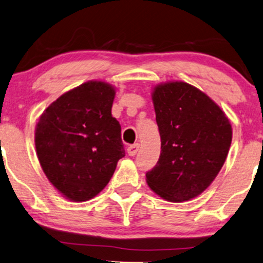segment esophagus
Wrapping results in <instances>:
<instances>
[{
	"instance_id": "obj_1",
	"label": "esophagus",
	"mask_w": 263,
	"mask_h": 263,
	"mask_svg": "<svg viewBox=\"0 0 263 263\" xmlns=\"http://www.w3.org/2000/svg\"><path fill=\"white\" fill-rule=\"evenodd\" d=\"M139 149H140V143H134V145H130L127 148V152H128V154L130 157H133V156H135L136 153L139 152Z\"/></svg>"
}]
</instances>
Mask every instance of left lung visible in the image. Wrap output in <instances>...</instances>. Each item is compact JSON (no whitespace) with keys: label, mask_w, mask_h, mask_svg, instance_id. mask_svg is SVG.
<instances>
[{"label":"left lung","mask_w":263,"mask_h":263,"mask_svg":"<svg viewBox=\"0 0 263 263\" xmlns=\"http://www.w3.org/2000/svg\"><path fill=\"white\" fill-rule=\"evenodd\" d=\"M152 100L161 152L146 182L170 202L192 200L221 170L232 141L231 124L210 97L186 82L156 86Z\"/></svg>","instance_id":"1"}]
</instances>
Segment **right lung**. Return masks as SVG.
Returning <instances> with one entry per match:
<instances>
[{
    "label": "right lung",
    "instance_id": "obj_1",
    "mask_svg": "<svg viewBox=\"0 0 263 263\" xmlns=\"http://www.w3.org/2000/svg\"><path fill=\"white\" fill-rule=\"evenodd\" d=\"M115 95L106 82H85L50 104L35 125L43 171L75 202L98 195L125 154L120 122L111 115Z\"/></svg>",
    "mask_w": 263,
    "mask_h": 263
}]
</instances>
